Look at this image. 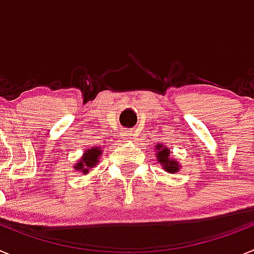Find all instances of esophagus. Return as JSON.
<instances>
[{
  "instance_id": "esophagus-1",
  "label": "esophagus",
  "mask_w": 254,
  "mask_h": 254,
  "mask_svg": "<svg viewBox=\"0 0 254 254\" xmlns=\"http://www.w3.org/2000/svg\"><path fill=\"white\" fill-rule=\"evenodd\" d=\"M135 129L132 128H127L125 129V132H123V137L127 138V140H132V138L135 137Z\"/></svg>"
}]
</instances>
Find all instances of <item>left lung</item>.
Instances as JSON below:
<instances>
[{
  "label": "left lung",
  "mask_w": 254,
  "mask_h": 254,
  "mask_svg": "<svg viewBox=\"0 0 254 254\" xmlns=\"http://www.w3.org/2000/svg\"><path fill=\"white\" fill-rule=\"evenodd\" d=\"M158 148V162H159L160 164H163L164 168H166L167 172H177L179 171V162H175V160H172L170 158V150L166 148V146H163V145H157Z\"/></svg>",
  "instance_id": "1"
}]
</instances>
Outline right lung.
<instances>
[{
  "mask_svg": "<svg viewBox=\"0 0 254 254\" xmlns=\"http://www.w3.org/2000/svg\"><path fill=\"white\" fill-rule=\"evenodd\" d=\"M100 154V148H96V146H95V148L92 149H88V150L83 154V158H82L81 162L75 166V170L82 171L83 173H87L88 171H90V168L96 166V163L99 162Z\"/></svg>",
  "mask_w": 254,
  "mask_h": 254,
  "instance_id": "right-lung-1",
  "label": "right lung"
}]
</instances>
